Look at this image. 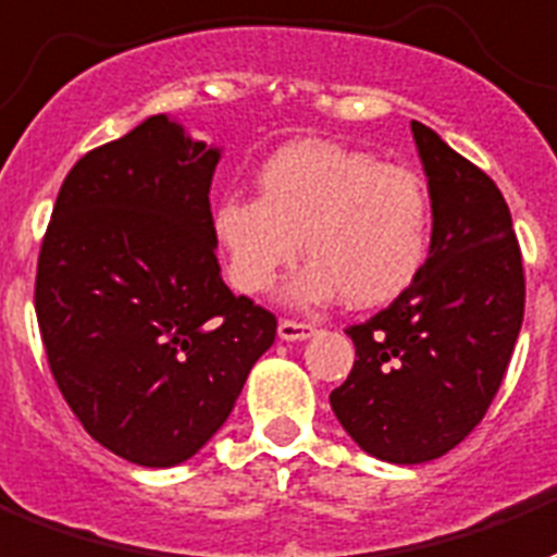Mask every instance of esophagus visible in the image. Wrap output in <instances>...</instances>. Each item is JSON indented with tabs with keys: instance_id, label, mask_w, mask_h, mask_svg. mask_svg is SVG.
Masks as SVG:
<instances>
[{
	"instance_id": "1",
	"label": "esophagus",
	"mask_w": 557,
	"mask_h": 557,
	"mask_svg": "<svg viewBox=\"0 0 557 557\" xmlns=\"http://www.w3.org/2000/svg\"><path fill=\"white\" fill-rule=\"evenodd\" d=\"M317 332L311 323H299V320H282L278 323V337L282 341H305V337H311Z\"/></svg>"
}]
</instances>
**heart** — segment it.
Segmentation results:
<instances>
[{
  "instance_id": "b5f03b06",
  "label": "heart",
  "mask_w": 557,
  "mask_h": 557,
  "mask_svg": "<svg viewBox=\"0 0 557 557\" xmlns=\"http://www.w3.org/2000/svg\"><path fill=\"white\" fill-rule=\"evenodd\" d=\"M429 196L411 170L334 144H294L258 173L255 196L216 205L214 234L228 282L270 290L299 252L313 258L290 284L299 305L334 296L379 308L403 296L429 255Z\"/></svg>"
}]
</instances>
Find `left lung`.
<instances>
[{
	"mask_svg": "<svg viewBox=\"0 0 557 557\" xmlns=\"http://www.w3.org/2000/svg\"><path fill=\"white\" fill-rule=\"evenodd\" d=\"M413 140L432 196V246L403 296L349 325L355 363L332 411L363 453L422 463L482 422L508 370L525 311L511 211L487 173L429 125Z\"/></svg>",
	"mask_w": 557,
	"mask_h": 557,
	"instance_id": "1",
	"label": "left lung"
}]
</instances>
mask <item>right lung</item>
I'll list each match as a JSON object with an SVG mask.
<instances>
[{
	"label": "right lung",
	"mask_w": 557,
	"mask_h": 557,
	"mask_svg": "<svg viewBox=\"0 0 557 557\" xmlns=\"http://www.w3.org/2000/svg\"><path fill=\"white\" fill-rule=\"evenodd\" d=\"M216 161L220 149L149 116L75 161L37 258L58 391L94 441L140 467L194 458L275 341V313L220 275Z\"/></svg>",
	"instance_id": "add662e5"
}]
</instances>
